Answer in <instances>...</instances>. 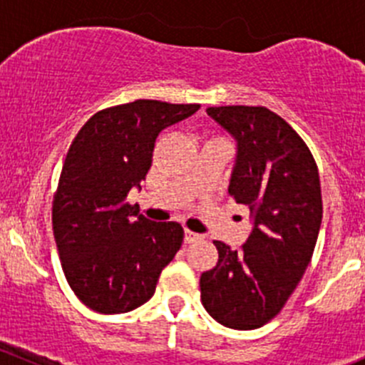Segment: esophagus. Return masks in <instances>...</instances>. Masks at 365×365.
Masks as SVG:
<instances>
[{"label":"esophagus","mask_w":365,"mask_h":365,"mask_svg":"<svg viewBox=\"0 0 365 365\" xmlns=\"http://www.w3.org/2000/svg\"><path fill=\"white\" fill-rule=\"evenodd\" d=\"M200 240H203V235L194 233V231L190 230H185V237H183V242H185V244H194V242H200Z\"/></svg>","instance_id":"obj_1"}]
</instances>
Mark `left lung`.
Instances as JSON below:
<instances>
[{"mask_svg":"<svg viewBox=\"0 0 365 365\" xmlns=\"http://www.w3.org/2000/svg\"><path fill=\"white\" fill-rule=\"evenodd\" d=\"M208 116L237 141L230 194L252 213L247 242L215 240L219 261L200 279L201 302L220 325L259 329L281 312L311 263L322 226L318 165L304 139L267 108L222 106Z\"/></svg>","mask_w":365,"mask_h":365,"instance_id":"8db88e82","label":"left lung"}]
</instances>
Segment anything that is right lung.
I'll return each instance as SVG.
<instances>
[{"label": "right lung", "instance_id": "1", "mask_svg": "<svg viewBox=\"0 0 365 365\" xmlns=\"http://www.w3.org/2000/svg\"><path fill=\"white\" fill-rule=\"evenodd\" d=\"M200 104L135 101L95 113L77 132L53 201V231L70 288L86 307L121 314L153 297L183 227L127 203L141 189L157 135Z\"/></svg>", "mask_w": 365, "mask_h": 365}]
</instances>
